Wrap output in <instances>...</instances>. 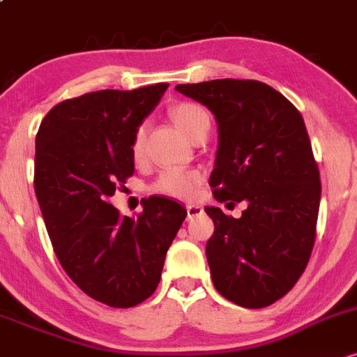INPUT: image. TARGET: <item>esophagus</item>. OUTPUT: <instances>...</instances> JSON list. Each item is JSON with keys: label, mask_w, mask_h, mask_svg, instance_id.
Returning <instances> with one entry per match:
<instances>
[{"label": "esophagus", "mask_w": 357, "mask_h": 357, "mask_svg": "<svg viewBox=\"0 0 357 357\" xmlns=\"http://www.w3.org/2000/svg\"><path fill=\"white\" fill-rule=\"evenodd\" d=\"M187 219H194L197 218V215H200L204 212V209L200 206H195V204H187Z\"/></svg>", "instance_id": "1"}]
</instances>
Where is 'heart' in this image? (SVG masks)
<instances>
[{
	"mask_svg": "<svg viewBox=\"0 0 357 357\" xmlns=\"http://www.w3.org/2000/svg\"><path fill=\"white\" fill-rule=\"evenodd\" d=\"M172 119L175 121L182 133L187 138H192L194 133H197L200 128L209 126V114L202 106L194 102H180L170 109ZM145 136H146V125H139L135 130L133 142H131V153L135 158H139L145 151ZM202 175L197 170H180V168H167L155 183L151 185V190L158 194L170 195V197L189 199L197 190Z\"/></svg>",
	"mask_w": 357,
	"mask_h": 357,
	"instance_id": "heart-1",
	"label": "heart"
}]
</instances>
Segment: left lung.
Instances as JSON below:
<instances>
[{
  "instance_id": "obj_1",
  "label": "left lung",
  "mask_w": 357,
  "mask_h": 357,
  "mask_svg": "<svg viewBox=\"0 0 357 357\" xmlns=\"http://www.w3.org/2000/svg\"><path fill=\"white\" fill-rule=\"evenodd\" d=\"M175 89L218 121L214 199L248 204L239 219L206 207L214 221L206 246L212 283L236 305H271L297 283L315 243L320 174L302 114L259 81L215 79Z\"/></svg>"
}]
</instances>
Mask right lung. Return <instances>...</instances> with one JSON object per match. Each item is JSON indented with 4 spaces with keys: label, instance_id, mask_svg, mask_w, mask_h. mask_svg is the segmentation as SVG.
Here are the masks:
<instances>
[{
    "label": "right lung",
    "instance_id": "1",
    "mask_svg": "<svg viewBox=\"0 0 357 357\" xmlns=\"http://www.w3.org/2000/svg\"><path fill=\"white\" fill-rule=\"evenodd\" d=\"M167 87L67 99L47 113L35 139V194L60 265L84 294L114 308L138 305L157 290L187 215L178 202L155 195L136 219L109 204L135 172V130Z\"/></svg>",
    "mask_w": 357,
    "mask_h": 357
}]
</instances>
